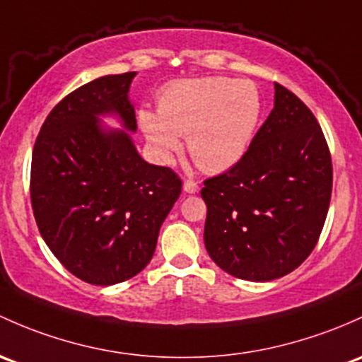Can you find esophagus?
<instances>
[{
	"label": "esophagus",
	"instance_id": "esophagus-1",
	"mask_svg": "<svg viewBox=\"0 0 362 362\" xmlns=\"http://www.w3.org/2000/svg\"><path fill=\"white\" fill-rule=\"evenodd\" d=\"M199 191V187H197V184L194 180H185L184 182V192L187 194H196Z\"/></svg>",
	"mask_w": 362,
	"mask_h": 362
}]
</instances>
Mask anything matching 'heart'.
I'll use <instances>...</instances> for the list:
<instances>
[{"label":"heart","instance_id":"obj_1","mask_svg":"<svg viewBox=\"0 0 362 362\" xmlns=\"http://www.w3.org/2000/svg\"><path fill=\"white\" fill-rule=\"evenodd\" d=\"M158 111H140L139 123L152 152L170 161L187 135L194 161L208 173L238 165L248 151L262 112L255 83L223 76L184 79L166 86Z\"/></svg>","mask_w":362,"mask_h":362}]
</instances>
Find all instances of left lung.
I'll use <instances>...</instances> for the list:
<instances>
[{
    "label": "left lung",
    "mask_w": 362,
    "mask_h": 362,
    "mask_svg": "<svg viewBox=\"0 0 362 362\" xmlns=\"http://www.w3.org/2000/svg\"><path fill=\"white\" fill-rule=\"evenodd\" d=\"M274 109L238 165L204 180V246L238 279L272 281L314 250L328 215L333 168L310 109L274 85Z\"/></svg>",
    "instance_id": "obj_1"
}]
</instances>
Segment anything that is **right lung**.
I'll return each mask as SVG.
<instances>
[{
  "mask_svg": "<svg viewBox=\"0 0 362 362\" xmlns=\"http://www.w3.org/2000/svg\"><path fill=\"white\" fill-rule=\"evenodd\" d=\"M135 74L102 76L67 95L33 151L30 203L41 238L67 271L97 286L123 283L149 264L182 189L177 173L144 161L133 144ZM105 115L122 128L105 127Z\"/></svg>",
  "mask_w": 362,
  "mask_h": 362,
  "instance_id": "right-lung-1",
  "label": "right lung"
}]
</instances>
